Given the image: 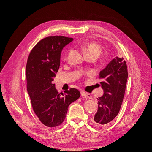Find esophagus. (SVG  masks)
Listing matches in <instances>:
<instances>
[{
    "instance_id": "obj_1",
    "label": "esophagus",
    "mask_w": 152,
    "mask_h": 152,
    "mask_svg": "<svg viewBox=\"0 0 152 152\" xmlns=\"http://www.w3.org/2000/svg\"><path fill=\"white\" fill-rule=\"evenodd\" d=\"M81 94L82 96H83V97H87V99H92V95L90 94L86 93V92H81Z\"/></svg>"
}]
</instances>
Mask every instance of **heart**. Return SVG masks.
Listing matches in <instances>:
<instances>
[{"label":"heart","mask_w":152,"mask_h":152,"mask_svg":"<svg viewBox=\"0 0 152 152\" xmlns=\"http://www.w3.org/2000/svg\"><path fill=\"white\" fill-rule=\"evenodd\" d=\"M81 47L86 53L87 57H93L97 58L102 53V48L94 42H86L83 44Z\"/></svg>","instance_id":"obj_1"}]
</instances>
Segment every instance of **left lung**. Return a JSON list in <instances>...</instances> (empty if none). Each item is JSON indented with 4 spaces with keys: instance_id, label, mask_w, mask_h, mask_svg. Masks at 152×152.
Segmentation results:
<instances>
[{
    "instance_id": "left-lung-1",
    "label": "left lung",
    "mask_w": 152,
    "mask_h": 152,
    "mask_svg": "<svg viewBox=\"0 0 152 152\" xmlns=\"http://www.w3.org/2000/svg\"><path fill=\"white\" fill-rule=\"evenodd\" d=\"M99 77L103 90V96L97 98V112L92 123L99 127L108 125L118 115L124 97L128 73L123 58L116 57L100 71Z\"/></svg>"
}]
</instances>
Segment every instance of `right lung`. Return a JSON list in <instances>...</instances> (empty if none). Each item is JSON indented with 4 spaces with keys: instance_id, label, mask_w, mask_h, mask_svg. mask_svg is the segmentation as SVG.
Instances as JSON below:
<instances>
[{
    "instance_id": "1",
    "label": "right lung",
    "mask_w": 152,
    "mask_h": 152,
    "mask_svg": "<svg viewBox=\"0 0 152 152\" xmlns=\"http://www.w3.org/2000/svg\"><path fill=\"white\" fill-rule=\"evenodd\" d=\"M73 39L62 36L47 37L31 50L27 60V91L35 114L45 126H60L65 119L70 103L80 97L75 88L58 93L53 84L60 65L63 48Z\"/></svg>"
}]
</instances>
